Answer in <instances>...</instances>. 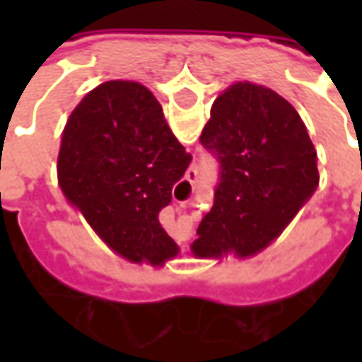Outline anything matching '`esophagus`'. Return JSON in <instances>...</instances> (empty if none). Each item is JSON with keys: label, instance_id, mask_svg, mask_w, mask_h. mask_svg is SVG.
Listing matches in <instances>:
<instances>
[{"label": "esophagus", "instance_id": "obj_1", "mask_svg": "<svg viewBox=\"0 0 362 362\" xmlns=\"http://www.w3.org/2000/svg\"><path fill=\"white\" fill-rule=\"evenodd\" d=\"M194 178H196V170H192V173L188 174V180H189V182L194 180Z\"/></svg>", "mask_w": 362, "mask_h": 362}]
</instances>
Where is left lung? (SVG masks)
<instances>
[{
  "mask_svg": "<svg viewBox=\"0 0 362 362\" xmlns=\"http://www.w3.org/2000/svg\"><path fill=\"white\" fill-rule=\"evenodd\" d=\"M199 141L219 163V184L192 244L196 256L266 248L318 186L304 122L264 85L235 83L217 96Z\"/></svg>",
  "mask_w": 362,
  "mask_h": 362,
  "instance_id": "8db88e82",
  "label": "left lung"
}]
</instances>
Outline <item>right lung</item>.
I'll return each mask as SVG.
<instances>
[{
    "mask_svg": "<svg viewBox=\"0 0 362 362\" xmlns=\"http://www.w3.org/2000/svg\"><path fill=\"white\" fill-rule=\"evenodd\" d=\"M192 163L163 106L135 81H106L77 104L58 155V180L98 236L134 264L163 266L178 246L158 223Z\"/></svg>",
    "mask_w": 362,
    "mask_h": 362,
    "instance_id": "right-lung-1",
    "label": "right lung"
}]
</instances>
